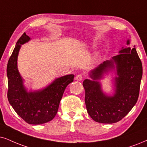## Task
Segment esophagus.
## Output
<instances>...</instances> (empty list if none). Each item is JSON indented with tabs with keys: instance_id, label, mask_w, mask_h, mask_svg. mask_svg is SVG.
Instances as JSON below:
<instances>
[{
	"instance_id": "obj_1",
	"label": "esophagus",
	"mask_w": 147,
	"mask_h": 147,
	"mask_svg": "<svg viewBox=\"0 0 147 147\" xmlns=\"http://www.w3.org/2000/svg\"><path fill=\"white\" fill-rule=\"evenodd\" d=\"M83 76L81 75H78L75 77V80L76 81H81L83 79Z\"/></svg>"
}]
</instances>
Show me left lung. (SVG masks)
<instances>
[{
	"label": "left lung",
	"mask_w": 147,
	"mask_h": 147,
	"mask_svg": "<svg viewBox=\"0 0 147 147\" xmlns=\"http://www.w3.org/2000/svg\"><path fill=\"white\" fill-rule=\"evenodd\" d=\"M129 45V40H127ZM119 54L105 61L90 73L92 79H85V102L91 118L101 123H114L121 120L138 100L142 66L135 46L122 47ZM114 70L115 93L107 95L101 90L99 81L105 74Z\"/></svg>",
	"instance_id": "1"
}]
</instances>
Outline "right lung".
<instances>
[{
  "label": "right lung",
  "mask_w": 147,
  "mask_h": 147,
  "mask_svg": "<svg viewBox=\"0 0 147 147\" xmlns=\"http://www.w3.org/2000/svg\"><path fill=\"white\" fill-rule=\"evenodd\" d=\"M30 38L25 32L17 42L8 61L7 98L13 109L20 117L29 124L45 123L55 117L63 94L68 84L73 81L75 75H67L57 78L43 89L28 92L18 68V57L22 45Z\"/></svg>",
  "instance_id": "1"
}]
</instances>
